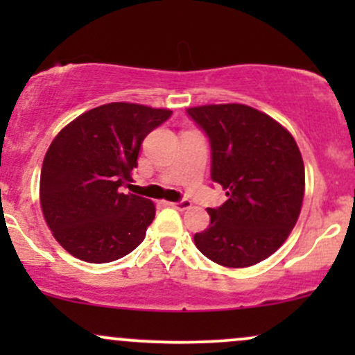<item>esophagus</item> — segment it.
<instances>
[{
    "instance_id": "obj_1",
    "label": "esophagus",
    "mask_w": 355,
    "mask_h": 355,
    "mask_svg": "<svg viewBox=\"0 0 355 355\" xmlns=\"http://www.w3.org/2000/svg\"><path fill=\"white\" fill-rule=\"evenodd\" d=\"M166 205L172 207V209H177V210H189L191 207V203L189 200H180V202H166Z\"/></svg>"
}]
</instances>
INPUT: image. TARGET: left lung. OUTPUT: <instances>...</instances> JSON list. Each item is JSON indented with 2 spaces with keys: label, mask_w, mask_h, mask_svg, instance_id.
I'll list each match as a JSON object with an SVG mask.
<instances>
[{
  "label": "left lung",
  "mask_w": 355,
  "mask_h": 355,
  "mask_svg": "<svg viewBox=\"0 0 355 355\" xmlns=\"http://www.w3.org/2000/svg\"><path fill=\"white\" fill-rule=\"evenodd\" d=\"M187 113L209 137L210 177L229 197L207 209L210 225L193 235L195 245L223 267L255 266L282 245L299 218L305 189L299 146L274 118L247 105Z\"/></svg>",
  "instance_id": "1"
}]
</instances>
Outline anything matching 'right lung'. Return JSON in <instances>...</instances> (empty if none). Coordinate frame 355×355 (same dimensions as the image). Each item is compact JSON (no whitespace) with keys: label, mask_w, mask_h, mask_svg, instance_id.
Returning <instances> with one entry per match:
<instances>
[{"label":"right lung","mask_w":355,"mask_h":355,"mask_svg":"<svg viewBox=\"0 0 355 355\" xmlns=\"http://www.w3.org/2000/svg\"><path fill=\"white\" fill-rule=\"evenodd\" d=\"M172 116L170 110L108 103L64 126L44 155L40 203L53 237L89 263L121 259L144 242L155 218L132 187L141 141Z\"/></svg>","instance_id":"1"}]
</instances>
